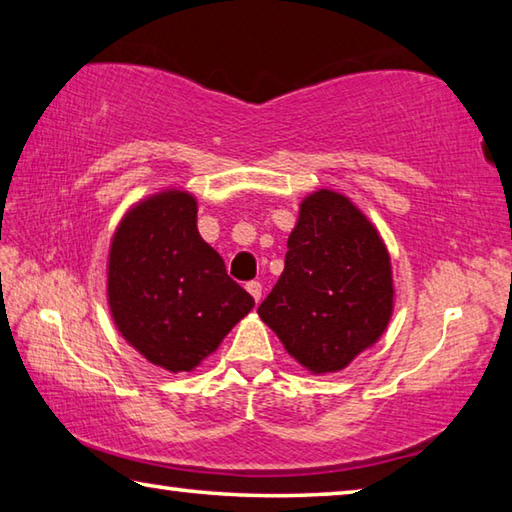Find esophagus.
Listing matches in <instances>:
<instances>
[{
  "label": "esophagus",
  "mask_w": 512,
  "mask_h": 512,
  "mask_svg": "<svg viewBox=\"0 0 512 512\" xmlns=\"http://www.w3.org/2000/svg\"><path fill=\"white\" fill-rule=\"evenodd\" d=\"M246 291L255 297V302H259L262 300V284H259L257 280H253V282H248L246 284Z\"/></svg>",
  "instance_id": "esophagus-1"
}]
</instances>
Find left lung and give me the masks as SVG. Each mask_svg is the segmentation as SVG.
Here are the masks:
<instances>
[{
    "instance_id": "8db88e82",
    "label": "left lung",
    "mask_w": 512,
    "mask_h": 512,
    "mask_svg": "<svg viewBox=\"0 0 512 512\" xmlns=\"http://www.w3.org/2000/svg\"><path fill=\"white\" fill-rule=\"evenodd\" d=\"M280 280L259 318L313 374L345 369L392 318L389 255L376 228L338 192L306 197L286 241Z\"/></svg>"
}]
</instances>
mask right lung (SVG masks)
<instances>
[{
  "mask_svg": "<svg viewBox=\"0 0 512 512\" xmlns=\"http://www.w3.org/2000/svg\"><path fill=\"white\" fill-rule=\"evenodd\" d=\"M109 309L123 338L172 374L215 351L255 300L197 230V201L170 190L138 203L109 250Z\"/></svg>",
  "mask_w": 512,
  "mask_h": 512,
  "instance_id": "add662e5",
  "label": "right lung"
}]
</instances>
